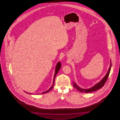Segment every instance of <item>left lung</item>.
I'll return each instance as SVG.
<instances>
[{"mask_svg": "<svg viewBox=\"0 0 120 120\" xmlns=\"http://www.w3.org/2000/svg\"><path fill=\"white\" fill-rule=\"evenodd\" d=\"M111 65H112V63H111H111H110V66L109 68V70L107 72V74H106L105 76L103 78V79H102V80L100 82L98 83V84H96L95 86L94 87H92L88 89H83L81 88L80 87H78L76 84L75 83H74L73 82V84L74 87L76 88L77 89L79 90L80 92H84V93H89V92H93V91H96L100 89V88H101L102 87L104 86L105 84V82L107 81L108 78L109 77V75L110 71L111 70Z\"/></svg>", "mask_w": 120, "mask_h": 120, "instance_id": "obj_1", "label": "left lung"}]
</instances>
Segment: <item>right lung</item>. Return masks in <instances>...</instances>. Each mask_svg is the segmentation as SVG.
<instances>
[{
    "label": "right lung",
    "instance_id": "add662e5",
    "mask_svg": "<svg viewBox=\"0 0 120 120\" xmlns=\"http://www.w3.org/2000/svg\"><path fill=\"white\" fill-rule=\"evenodd\" d=\"M60 68H61V64H60V62H58V63L57 64L56 67V69H55V74H54V81H53V85L52 86V87H51L49 90H48L47 91H46L45 92H43V93H41V94H45V93H48V92H49V91L52 89L53 87L54 86V81H55V77H56V74L58 73V72L59 71L60 69ZM26 93H27V92H26ZM27 93L29 94V93Z\"/></svg>",
    "mask_w": 120,
    "mask_h": 120
}]
</instances>
